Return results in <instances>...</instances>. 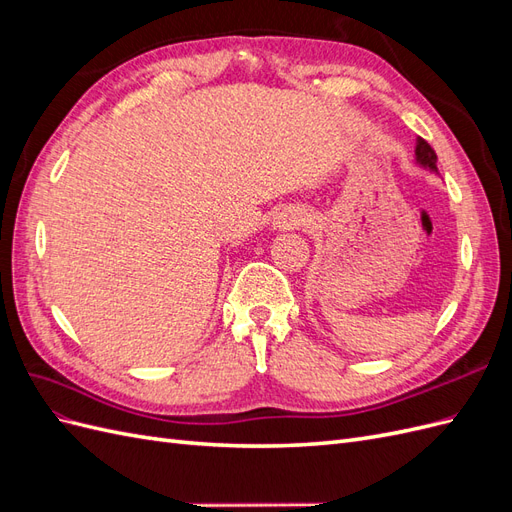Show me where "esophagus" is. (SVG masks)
Listing matches in <instances>:
<instances>
[{
	"label": "esophagus",
	"mask_w": 512,
	"mask_h": 512,
	"mask_svg": "<svg viewBox=\"0 0 512 512\" xmlns=\"http://www.w3.org/2000/svg\"><path fill=\"white\" fill-rule=\"evenodd\" d=\"M307 215L303 211H282V213H275L271 226L275 230H290V228H297V226H307Z\"/></svg>",
	"instance_id": "esophagus-1"
}]
</instances>
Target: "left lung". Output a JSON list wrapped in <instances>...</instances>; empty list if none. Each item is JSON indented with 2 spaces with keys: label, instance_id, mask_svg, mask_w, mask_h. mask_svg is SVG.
I'll list each match as a JSON object with an SVG mask.
<instances>
[{
  "label": "left lung",
  "instance_id": "obj_1",
  "mask_svg": "<svg viewBox=\"0 0 512 512\" xmlns=\"http://www.w3.org/2000/svg\"><path fill=\"white\" fill-rule=\"evenodd\" d=\"M414 160H416V164L421 166V168L429 170V173H433V175H438V166H436L438 156H436V151H433V149L429 147V143L423 141V138H416Z\"/></svg>",
  "mask_w": 512,
  "mask_h": 512
}]
</instances>
